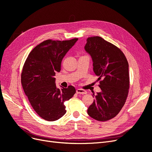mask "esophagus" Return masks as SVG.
<instances>
[{
  "label": "esophagus",
  "mask_w": 152,
  "mask_h": 152,
  "mask_svg": "<svg viewBox=\"0 0 152 152\" xmlns=\"http://www.w3.org/2000/svg\"><path fill=\"white\" fill-rule=\"evenodd\" d=\"M76 93L77 94H86L87 93V92L85 90L81 89H77L76 90Z\"/></svg>",
  "instance_id": "esophagus-1"
}]
</instances>
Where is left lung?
I'll return each instance as SVG.
<instances>
[{
  "label": "left lung",
  "instance_id": "obj_1",
  "mask_svg": "<svg viewBox=\"0 0 152 152\" xmlns=\"http://www.w3.org/2000/svg\"><path fill=\"white\" fill-rule=\"evenodd\" d=\"M85 49L93 59L102 90L93 94L95 99L87 113L98 121H107L117 115L126 102L130 87L129 64L120 49L101 37L87 38Z\"/></svg>",
  "mask_w": 152,
  "mask_h": 152
}]
</instances>
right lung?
Listing matches in <instances>:
<instances>
[{
	"label": "right lung",
	"mask_w": 152,
	"mask_h": 152,
	"mask_svg": "<svg viewBox=\"0 0 152 152\" xmlns=\"http://www.w3.org/2000/svg\"><path fill=\"white\" fill-rule=\"evenodd\" d=\"M77 40H44L32 49L23 66V89L35 112L47 121L62 117L66 112L64 102L76 93L72 86L58 89L54 76L60 72L63 58Z\"/></svg>",
	"instance_id": "obj_1"
}]
</instances>
